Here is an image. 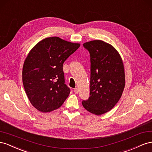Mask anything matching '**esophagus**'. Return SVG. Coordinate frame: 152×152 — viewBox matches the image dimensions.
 <instances>
[{
  "instance_id": "esophagus-1",
  "label": "esophagus",
  "mask_w": 152,
  "mask_h": 152,
  "mask_svg": "<svg viewBox=\"0 0 152 152\" xmlns=\"http://www.w3.org/2000/svg\"><path fill=\"white\" fill-rule=\"evenodd\" d=\"M74 92H75V94H77V93H78V89H77V88H75V89H74Z\"/></svg>"
}]
</instances>
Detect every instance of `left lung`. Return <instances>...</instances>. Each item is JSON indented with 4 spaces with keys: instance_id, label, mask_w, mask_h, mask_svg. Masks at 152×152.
<instances>
[{
    "instance_id": "1",
    "label": "left lung",
    "mask_w": 152,
    "mask_h": 152,
    "mask_svg": "<svg viewBox=\"0 0 152 152\" xmlns=\"http://www.w3.org/2000/svg\"><path fill=\"white\" fill-rule=\"evenodd\" d=\"M90 55V97L82 101L85 109L101 115L118 102L125 88L123 60L115 48L101 40L85 42Z\"/></svg>"
}]
</instances>
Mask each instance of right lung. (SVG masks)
Instances as JSON below:
<instances>
[{"label": "right lung", "mask_w": 152, "mask_h": 152, "mask_svg": "<svg viewBox=\"0 0 152 152\" xmlns=\"http://www.w3.org/2000/svg\"><path fill=\"white\" fill-rule=\"evenodd\" d=\"M80 46L58 37H47L34 46L26 57L22 80L32 105L42 113L61 106L70 94L65 84L63 64Z\"/></svg>", "instance_id": "right-lung-1"}]
</instances>
